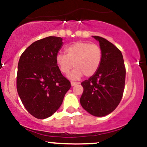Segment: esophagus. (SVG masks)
Masks as SVG:
<instances>
[{
  "label": "esophagus",
  "instance_id": "obj_1",
  "mask_svg": "<svg viewBox=\"0 0 147 147\" xmlns=\"http://www.w3.org/2000/svg\"><path fill=\"white\" fill-rule=\"evenodd\" d=\"M71 86H75L77 85V84H79V83H77V82H71Z\"/></svg>",
  "mask_w": 147,
  "mask_h": 147
}]
</instances>
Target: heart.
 <instances>
[{"label": "heart", "instance_id": "obj_1", "mask_svg": "<svg viewBox=\"0 0 147 147\" xmlns=\"http://www.w3.org/2000/svg\"><path fill=\"white\" fill-rule=\"evenodd\" d=\"M102 52L100 47L88 42L77 41L65 48V55L57 54L56 62L60 71L68 73L72 66L75 67L68 75L71 79H79L84 75L89 77L94 75L100 67Z\"/></svg>", "mask_w": 147, "mask_h": 147}]
</instances>
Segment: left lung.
<instances>
[{
    "instance_id": "8db88e82",
    "label": "left lung",
    "mask_w": 147,
    "mask_h": 147,
    "mask_svg": "<svg viewBox=\"0 0 147 147\" xmlns=\"http://www.w3.org/2000/svg\"><path fill=\"white\" fill-rule=\"evenodd\" d=\"M92 37L99 41L102 60L95 75L81 84L84 92L80 104L92 115L103 117L112 113L122 99L126 69L122 52L117 47L102 37Z\"/></svg>"
}]
</instances>
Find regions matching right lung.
I'll return each instance as SVG.
<instances>
[{"label": "right lung", "instance_id": "1", "mask_svg": "<svg viewBox=\"0 0 147 147\" xmlns=\"http://www.w3.org/2000/svg\"><path fill=\"white\" fill-rule=\"evenodd\" d=\"M62 41L61 37L48 36L34 42L18 61V94L26 110L37 119H45L55 113L71 87L56 62Z\"/></svg>", "mask_w": 147, "mask_h": 147}]
</instances>
